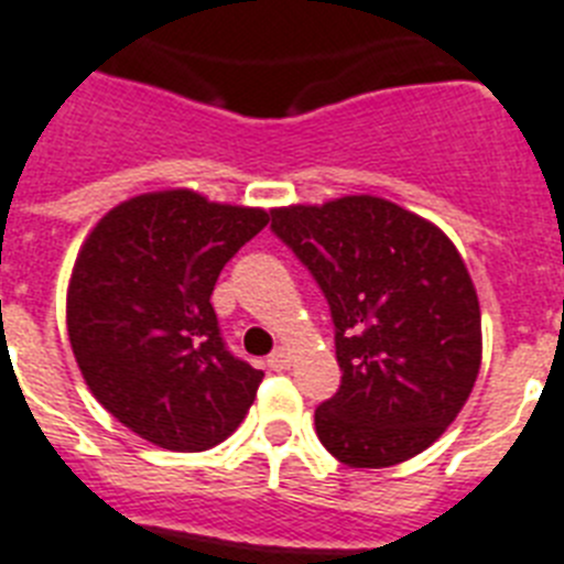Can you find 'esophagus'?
I'll list each match as a JSON object with an SVG mask.
<instances>
[{
	"label": "esophagus",
	"instance_id": "esophagus-1",
	"mask_svg": "<svg viewBox=\"0 0 564 564\" xmlns=\"http://www.w3.org/2000/svg\"><path fill=\"white\" fill-rule=\"evenodd\" d=\"M293 362V356L288 348H276L271 356H268V368L271 370H288Z\"/></svg>",
	"mask_w": 564,
	"mask_h": 564
}]
</instances>
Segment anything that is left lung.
<instances>
[{
  "mask_svg": "<svg viewBox=\"0 0 564 564\" xmlns=\"http://www.w3.org/2000/svg\"><path fill=\"white\" fill-rule=\"evenodd\" d=\"M336 325L341 384L316 436L350 468H391L440 440L482 365V311L440 225L382 196L271 210Z\"/></svg>",
  "mask_w": 564,
  "mask_h": 564,
  "instance_id": "left-lung-1",
  "label": "left lung"
}]
</instances>
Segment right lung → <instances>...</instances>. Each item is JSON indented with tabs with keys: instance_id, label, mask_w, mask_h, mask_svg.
I'll return each mask as SVG.
<instances>
[{
	"instance_id": "add662e5",
	"label": "right lung",
	"mask_w": 564,
	"mask_h": 564,
	"mask_svg": "<svg viewBox=\"0 0 564 564\" xmlns=\"http://www.w3.org/2000/svg\"><path fill=\"white\" fill-rule=\"evenodd\" d=\"M264 208L165 187L94 225L67 282V339L96 402L165 451L199 454L242 425L262 370L225 350L210 293Z\"/></svg>"
}]
</instances>
